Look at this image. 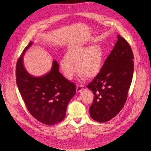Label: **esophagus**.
Wrapping results in <instances>:
<instances>
[{
    "mask_svg": "<svg viewBox=\"0 0 151 151\" xmlns=\"http://www.w3.org/2000/svg\"><path fill=\"white\" fill-rule=\"evenodd\" d=\"M82 86H81V85H77V87H76V92L77 93H79V92H81V91H82Z\"/></svg>",
    "mask_w": 151,
    "mask_h": 151,
    "instance_id": "1",
    "label": "esophagus"
}]
</instances>
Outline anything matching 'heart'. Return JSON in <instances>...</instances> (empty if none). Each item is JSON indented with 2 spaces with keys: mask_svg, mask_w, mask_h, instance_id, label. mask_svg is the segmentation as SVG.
Masks as SVG:
<instances>
[{
  "mask_svg": "<svg viewBox=\"0 0 151 151\" xmlns=\"http://www.w3.org/2000/svg\"><path fill=\"white\" fill-rule=\"evenodd\" d=\"M103 63V53L101 48L93 45L90 47L82 44L70 45L66 55L60 60L61 70L68 79H72L76 73L75 65L80 76L91 79L100 72Z\"/></svg>",
  "mask_w": 151,
  "mask_h": 151,
  "instance_id": "obj_1",
  "label": "heart"
}]
</instances>
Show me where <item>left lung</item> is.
Masks as SVG:
<instances>
[{
  "instance_id": "1",
  "label": "left lung",
  "mask_w": 151,
  "mask_h": 151,
  "mask_svg": "<svg viewBox=\"0 0 151 151\" xmlns=\"http://www.w3.org/2000/svg\"><path fill=\"white\" fill-rule=\"evenodd\" d=\"M117 37L116 44L100 72L87 85L94 95L90 115L100 122L111 120L121 111L133 79V51L124 38L119 35Z\"/></svg>"
}]
</instances>
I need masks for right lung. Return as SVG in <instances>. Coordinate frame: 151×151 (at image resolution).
<instances>
[{
	"label": "right lung",
	"mask_w": 151,
	"mask_h": 151,
	"mask_svg": "<svg viewBox=\"0 0 151 151\" xmlns=\"http://www.w3.org/2000/svg\"><path fill=\"white\" fill-rule=\"evenodd\" d=\"M30 42L16 65V81L29 112L38 121L48 125L56 124L66 116L67 106L76 93V85L59 72L57 61L50 72L35 77L23 65V55L32 45Z\"/></svg>",
	"instance_id": "add662e5"
}]
</instances>
